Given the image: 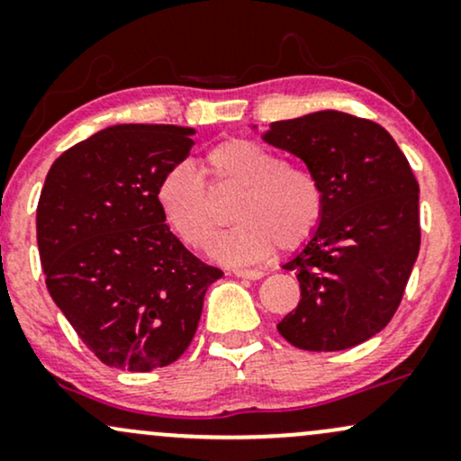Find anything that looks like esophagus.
<instances>
[{
	"label": "esophagus",
	"mask_w": 461,
	"mask_h": 461,
	"mask_svg": "<svg viewBox=\"0 0 461 461\" xmlns=\"http://www.w3.org/2000/svg\"><path fill=\"white\" fill-rule=\"evenodd\" d=\"M232 274H235L237 278H248V280L263 278L261 269H232Z\"/></svg>",
	"instance_id": "1"
}]
</instances>
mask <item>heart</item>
<instances>
[{
  "instance_id": "b5f03b06",
  "label": "heart",
  "mask_w": 461,
  "mask_h": 461,
  "mask_svg": "<svg viewBox=\"0 0 461 461\" xmlns=\"http://www.w3.org/2000/svg\"><path fill=\"white\" fill-rule=\"evenodd\" d=\"M204 172L213 192L240 189L232 204L237 224L215 241L220 261L248 265L308 243L323 220L326 194L311 170L289 166L261 142L230 138L211 146ZM207 183L189 164H176L157 183V204L170 230L192 250H207L220 213Z\"/></svg>"
}]
</instances>
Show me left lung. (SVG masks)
Listing matches in <instances>:
<instances>
[{"mask_svg":"<svg viewBox=\"0 0 461 461\" xmlns=\"http://www.w3.org/2000/svg\"><path fill=\"white\" fill-rule=\"evenodd\" d=\"M265 142L300 157L326 194L321 224L285 265L302 297L278 332L306 351L356 348L388 326L419 257L412 167L386 129L345 112L272 122Z\"/></svg>","mask_w":461,"mask_h":461,"instance_id":"left-lung-1","label":"left lung"}]
</instances>
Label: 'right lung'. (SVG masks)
I'll list each match as a JSON object with an SVG mask.
<instances>
[{
    "label": "right lung",
    "instance_id": "obj_1",
    "mask_svg": "<svg viewBox=\"0 0 461 461\" xmlns=\"http://www.w3.org/2000/svg\"><path fill=\"white\" fill-rule=\"evenodd\" d=\"M194 129L116 124L53 161L36 209L47 291L103 365L146 373L183 356L221 269L167 229L155 192Z\"/></svg>",
    "mask_w": 461,
    "mask_h": 461
}]
</instances>
